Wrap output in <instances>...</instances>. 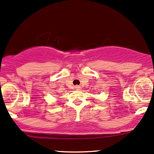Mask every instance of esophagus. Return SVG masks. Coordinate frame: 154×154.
Returning <instances> with one entry per match:
<instances>
[{
  "label": "esophagus",
  "instance_id": "1",
  "mask_svg": "<svg viewBox=\"0 0 154 154\" xmlns=\"http://www.w3.org/2000/svg\"><path fill=\"white\" fill-rule=\"evenodd\" d=\"M75 89H77V90H80V89H81V86H80V85H76L75 86Z\"/></svg>",
  "mask_w": 154,
  "mask_h": 154
}]
</instances>
